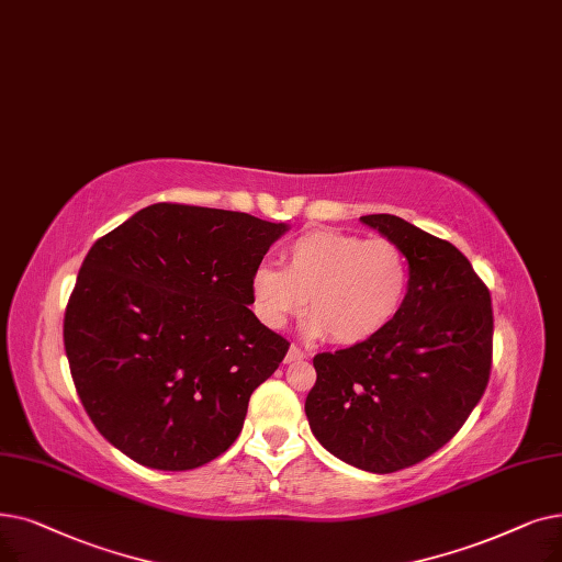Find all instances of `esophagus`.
I'll return each mask as SVG.
<instances>
[{"mask_svg":"<svg viewBox=\"0 0 562 562\" xmlns=\"http://www.w3.org/2000/svg\"><path fill=\"white\" fill-rule=\"evenodd\" d=\"M303 358H307V353H305L303 349H299V347H291V349H289V353H286V362L303 360Z\"/></svg>","mask_w":562,"mask_h":562,"instance_id":"esophagus-1","label":"esophagus"}]
</instances>
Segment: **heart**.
<instances>
[{
    "instance_id": "heart-1",
    "label": "heart",
    "mask_w": 562,
    "mask_h": 562,
    "mask_svg": "<svg viewBox=\"0 0 562 562\" xmlns=\"http://www.w3.org/2000/svg\"><path fill=\"white\" fill-rule=\"evenodd\" d=\"M408 280V257L395 240L312 229L286 246L284 271L259 266L250 291L266 326L282 328L307 305L314 335L353 347L395 322Z\"/></svg>"
}]
</instances>
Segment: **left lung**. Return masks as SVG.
Listing matches in <instances>:
<instances>
[{
    "label": "left lung",
    "mask_w": 562,
    "mask_h": 562,
    "mask_svg": "<svg viewBox=\"0 0 562 562\" xmlns=\"http://www.w3.org/2000/svg\"><path fill=\"white\" fill-rule=\"evenodd\" d=\"M360 221L406 252V301L376 337L314 356L305 413L335 457L370 473H395L443 448L484 395L492 294L452 243L397 215Z\"/></svg>",
    "instance_id": "1"
}]
</instances>
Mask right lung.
<instances>
[{
	"label": "right lung",
	"mask_w": 562,
	"mask_h": 562,
	"mask_svg": "<svg viewBox=\"0 0 562 562\" xmlns=\"http://www.w3.org/2000/svg\"><path fill=\"white\" fill-rule=\"evenodd\" d=\"M286 225L160 202L93 243L66 305L64 347L87 416L142 467L221 457L289 351L250 280Z\"/></svg>",
	"instance_id": "obj_1"
}]
</instances>
